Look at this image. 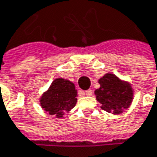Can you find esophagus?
Segmentation results:
<instances>
[{
	"mask_svg": "<svg viewBox=\"0 0 157 157\" xmlns=\"http://www.w3.org/2000/svg\"><path fill=\"white\" fill-rule=\"evenodd\" d=\"M85 94L87 95V96H92L93 95V91L92 90H87V91H85Z\"/></svg>",
	"mask_w": 157,
	"mask_h": 157,
	"instance_id": "esophagus-1",
	"label": "esophagus"
}]
</instances>
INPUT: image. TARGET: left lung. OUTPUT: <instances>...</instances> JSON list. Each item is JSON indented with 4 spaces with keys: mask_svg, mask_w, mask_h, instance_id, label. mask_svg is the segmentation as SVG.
Returning <instances> with one entry per match:
<instances>
[{
    "mask_svg": "<svg viewBox=\"0 0 157 157\" xmlns=\"http://www.w3.org/2000/svg\"><path fill=\"white\" fill-rule=\"evenodd\" d=\"M100 88L95 90L97 101L101 109L112 114H121L130 106L133 90L130 84L123 82L113 74H106L99 80Z\"/></svg>",
    "mask_w": 157,
    "mask_h": 157,
    "instance_id": "1",
    "label": "left lung"
}]
</instances>
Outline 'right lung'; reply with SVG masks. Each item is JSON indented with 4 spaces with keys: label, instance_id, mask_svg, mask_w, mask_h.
<instances>
[{
    "label": "right lung",
    "instance_id": "obj_1",
    "mask_svg": "<svg viewBox=\"0 0 157 157\" xmlns=\"http://www.w3.org/2000/svg\"><path fill=\"white\" fill-rule=\"evenodd\" d=\"M76 96L77 90L72 82L57 78L51 83L49 89L43 93L40 98V105L49 115L63 118L64 112H68L75 106Z\"/></svg>",
    "mask_w": 157,
    "mask_h": 157
}]
</instances>
